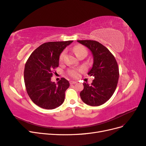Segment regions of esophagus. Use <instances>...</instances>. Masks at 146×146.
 <instances>
[{"label":"esophagus","instance_id":"esophagus-1","mask_svg":"<svg viewBox=\"0 0 146 146\" xmlns=\"http://www.w3.org/2000/svg\"><path fill=\"white\" fill-rule=\"evenodd\" d=\"M77 83V82H76V81H73V80H70V84H75V83Z\"/></svg>","mask_w":146,"mask_h":146}]
</instances>
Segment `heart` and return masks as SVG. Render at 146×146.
<instances>
[{"mask_svg":"<svg viewBox=\"0 0 146 146\" xmlns=\"http://www.w3.org/2000/svg\"><path fill=\"white\" fill-rule=\"evenodd\" d=\"M74 51L75 52V54H76L77 56H80V55L83 54H85L87 55V50L86 48L80 45H78L77 46L75 47L74 48ZM64 52L61 53V54L60 55V61H62L64 59ZM80 71V70H70L68 71V74L70 76H71L72 77H77L78 76V72Z\"/></svg>","mask_w":146,"mask_h":146,"instance_id":"heart-1","label":"heart"}]
</instances>
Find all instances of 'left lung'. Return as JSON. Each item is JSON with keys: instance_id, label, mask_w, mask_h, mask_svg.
I'll use <instances>...</instances> for the list:
<instances>
[{"instance_id": "obj_1", "label": "left lung", "mask_w": 146, "mask_h": 146, "mask_svg": "<svg viewBox=\"0 0 146 146\" xmlns=\"http://www.w3.org/2000/svg\"><path fill=\"white\" fill-rule=\"evenodd\" d=\"M86 46L93 56V64L88 74L94 77L91 85L83 83L80 98L90 106H99L108 100L116 90L119 80V68L111 52L102 44L92 40H78Z\"/></svg>"}]
</instances>
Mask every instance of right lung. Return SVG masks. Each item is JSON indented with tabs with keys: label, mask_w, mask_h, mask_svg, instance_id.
I'll return each mask as SVG.
<instances>
[{
	"label": "right lung",
	"mask_w": 146,
	"mask_h": 146,
	"mask_svg": "<svg viewBox=\"0 0 146 146\" xmlns=\"http://www.w3.org/2000/svg\"><path fill=\"white\" fill-rule=\"evenodd\" d=\"M73 41L48 42L39 46L30 55L24 68L26 90L33 102L39 107L51 110L63 103L68 80L61 78L52 82L53 70L59 65L61 53Z\"/></svg>",
	"instance_id": "right-lung-1"
}]
</instances>
